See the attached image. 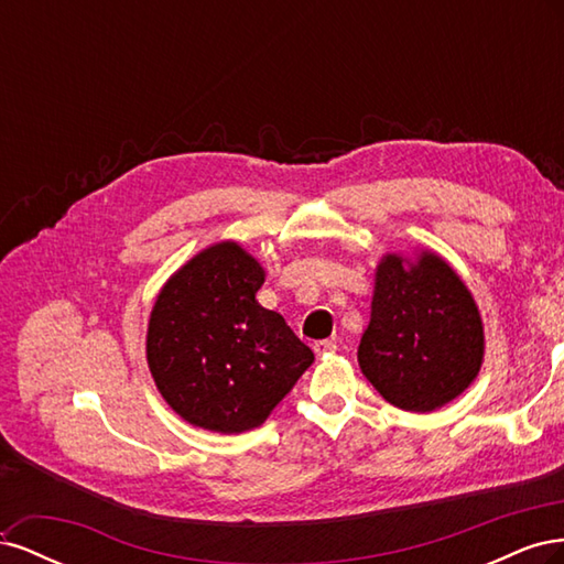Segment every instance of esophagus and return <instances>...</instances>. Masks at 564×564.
<instances>
[{"label": "esophagus", "instance_id": "1", "mask_svg": "<svg viewBox=\"0 0 564 564\" xmlns=\"http://www.w3.org/2000/svg\"><path fill=\"white\" fill-rule=\"evenodd\" d=\"M313 350H315L317 357H327V355L336 352V344H334V340H317V344L313 346Z\"/></svg>", "mask_w": 564, "mask_h": 564}]
</instances>
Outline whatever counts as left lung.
I'll list each match as a JSON object with an SVG mask.
<instances>
[{
	"label": "left lung",
	"mask_w": 564,
	"mask_h": 564,
	"mask_svg": "<svg viewBox=\"0 0 564 564\" xmlns=\"http://www.w3.org/2000/svg\"><path fill=\"white\" fill-rule=\"evenodd\" d=\"M485 327L458 272L431 249L383 253L357 362L383 400L435 412L480 373Z\"/></svg>",
	"instance_id": "left-lung-1"
}]
</instances>
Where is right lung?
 <instances>
[{"label": "right lung", "instance_id": "add662e5", "mask_svg": "<svg viewBox=\"0 0 564 564\" xmlns=\"http://www.w3.org/2000/svg\"><path fill=\"white\" fill-rule=\"evenodd\" d=\"M263 282L259 259L226 240L185 261L152 305L150 373L164 402L195 429H259L315 360L284 317L256 301Z\"/></svg>", "mask_w": 564, "mask_h": 564}]
</instances>
